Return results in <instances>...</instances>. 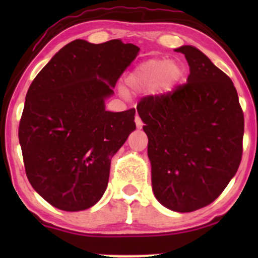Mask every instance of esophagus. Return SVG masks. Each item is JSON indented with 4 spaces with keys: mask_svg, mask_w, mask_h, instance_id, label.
Listing matches in <instances>:
<instances>
[{
    "mask_svg": "<svg viewBox=\"0 0 258 258\" xmlns=\"http://www.w3.org/2000/svg\"><path fill=\"white\" fill-rule=\"evenodd\" d=\"M135 121H136V126H137V128H142V126H143V122H142L141 117H139V115H138V114L136 115V119H135Z\"/></svg>",
    "mask_w": 258,
    "mask_h": 258,
    "instance_id": "esophagus-1",
    "label": "esophagus"
}]
</instances>
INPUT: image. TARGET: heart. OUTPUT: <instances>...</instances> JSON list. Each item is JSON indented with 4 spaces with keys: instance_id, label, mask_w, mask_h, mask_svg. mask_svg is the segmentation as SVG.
<instances>
[{
    "instance_id": "b5f03b06",
    "label": "heart",
    "mask_w": 258,
    "mask_h": 258,
    "mask_svg": "<svg viewBox=\"0 0 258 258\" xmlns=\"http://www.w3.org/2000/svg\"><path fill=\"white\" fill-rule=\"evenodd\" d=\"M180 69L172 60L165 58L150 59L139 64L127 76V85L133 91H168L179 79Z\"/></svg>"
}]
</instances>
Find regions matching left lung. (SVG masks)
Listing matches in <instances>:
<instances>
[{
	"label": "left lung",
	"mask_w": 258,
	"mask_h": 258,
	"mask_svg": "<svg viewBox=\"0 0 258 258\" xmlns=\"http://www.w3.org/2000/svg\"><path fill=\"white\" fill-rule=\"evenodd\" d=\"M185 84L143 97L137 111L148 136L152 184L167 209L191 212L220 197L242 156L244 112L232 80L191 46Z\"/></svg>",
	"instance_id": "left-lung-1"
}]
</instances>
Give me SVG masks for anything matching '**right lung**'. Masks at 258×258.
<instances>
[{
  "label": "right lung",
  "mask_w": 258,
  "mask_h": 258,
  "mask_svg": "<svg viewBox=\"0 0 258 258\" xmlns=\"http://www.w3.org/2000/svg\"><path fill=\"white\" fill-rule=\"evenodd\" d=\"M138 52L121 40H75L31 82L19 122L25 173L57 209L81 211L104 194L111 158L136 130L135 108L106 111L104 99Z\"/></svg>",
  "instance_id": "obj_1"
}]
</instances>
